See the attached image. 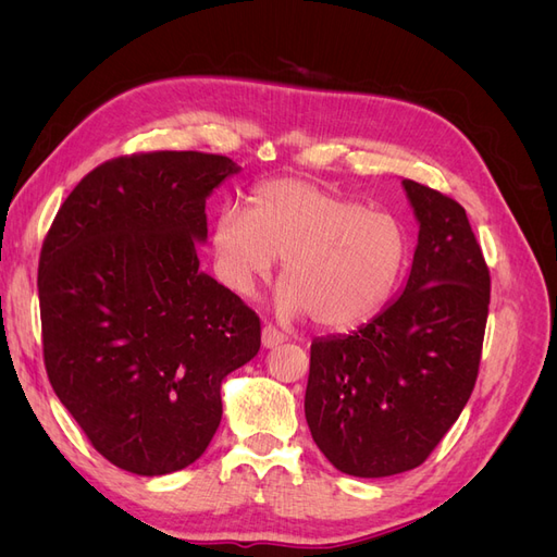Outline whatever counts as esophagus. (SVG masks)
<instances>
[{"instance_id":"esophagus-1","label":"esophagus","mask_w":557,"mask_h":557,"mask_svg":"<svg viewBox=\"0 0 557 557\" xmlns=\"http://www.w3.org/2000/svg\"><path fill=\"white\" fill-rule=\"evenodd\" d=\"M285 342V334L278 332L274 325H264L262 327V346L264 348H276Z\"/></svg>"}]
</instances>
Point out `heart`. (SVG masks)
<instances>
[{"label":"heart","instance_id":"1","mask_svg":"<svg viewBox=\"0 0 557 557\" xmlns=\"http://www.w3.org/2000/svg\"><path fill=\"white\" fill-rule=\"evenodd\" d=\"M211 244L221 276L244 297L285 260L281 311L309 313L334 332L367 323L391 301L409 256L397 215L301 178L258 185L248 211L223 209Z\"/></svg>","mask_w":557,"mask_h":557}]
</instances>
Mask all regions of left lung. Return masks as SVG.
<instances>
[{
  "label": "left lung",
  "mask_w": 557,
  "mask_h": 557,
  "mask_svg": "<svg viewBox=\"0 0 557 557\" xmlns=\"http://www.w3.org/2000/svg\"><path fill=\"white\" fill-rule=\"evenodd\" d=\"M401 185L420 223L401 297L360 330L311 344V436L360 479L416 469L444 440L474 391L491 305V272L462 205Z\"/></svg>",
  "instance_id": "1"
}]
</instances>
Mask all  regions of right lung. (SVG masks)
Wrapping results in <instances>:
<instances>
[{"label":"right lung","instance_id":"right-lung-1","mask_svg":"<svg viewBox=\"0 0 557 557\" xmlns=\"http://www.w3.org/2000/svg\"><path fill=\"white\" fill-rule=\"evenodd\" d=\"M239 166L156 150L83 176L39 258L44 364L109 462L139 476L193 465L221 425L223 379L260 350V318L199 272L207 197Z\"/></svg>","mask_w":557,"mask_h":557}]
</instances>
